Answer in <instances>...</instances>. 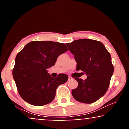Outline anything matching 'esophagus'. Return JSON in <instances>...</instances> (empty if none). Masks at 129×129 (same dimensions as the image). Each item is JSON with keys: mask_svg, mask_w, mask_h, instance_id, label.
Segmentation results:
<instances>
[{"mask_svg": "<svg viewBox=\"0 0 129 129\" xmlns=\"http://www.w3.org/2000/svg\"><path fill=\"white\" fill-rule=\"evenodd\" d=\"M72 79H73V78H72V77H71V76H69V78H68V81H70V80H72Z\"/></svg>", "mask_w": 129, "mask_h": 129, "instance_id": "obj_1", "label": "esophagus"}]
</instances>
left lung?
Here are the masks:
<instances>
[{
  "label": "left lung",
  "mask_w": 129,
  "mask_h": 129,
  "mask_svg": "<svg viewBox=\"0 0 129 129\" xmlns=\"http://www.w3.org/2000/svg\"><path fill=\"white\" fill-rule=\"evenodd\" d=\"M66 45L74 55L77 71L81 70L87 75L85 80L75 78L78 86L72 89V96L83 103H94L107 92L113 75L110 53L101 42L91 39H79Z\"/></svg>",
  "instance_id": "1"
}]
</instances>
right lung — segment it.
Segmentation results:
<instances>
[{"mask_svg":"<svg viewBox=\"0 0 129 129\" xmlns=\"http://www.w3.org/2000/svg\"><path fill=\"white\" fill-rule=\"evenodd\" d=\"M68 50L64 43L34 41L26 45L17 55L13 76L19 93L24 101L36 106L52 102L59 85L68 81L66 74L56 78L47 69L54 66L60 54Z\"/></svg>","mask_w":129,"mask_h":129,"instance_id":"1","label":"right lung"}]
</instances>
